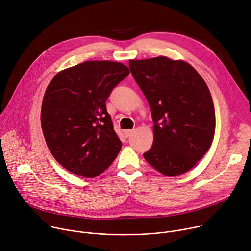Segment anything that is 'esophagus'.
Segmentation results:
<instances>
[{"label":"esophagus","instance_id":"esophagus-1","mask_svg":"<svg viewBox=\"0 0 251 251\" xmlns=\"http://www.w3.org/2000/svg\"><path fill=\"white\" fill-rule=\"evenodd\" d=\"M132 133H133V130H125L124 131V136L126 138H128V137H130L132 135Z\"/></svg>","mask_w":251,"mask_h":251}]
</instances>
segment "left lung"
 <instances>
[{
  "mask_svg": "<svg viewBox=\"0 0 251 251\" xmlns=\"http://www.w3.org/2000/svg\"><path fill=\"white\" fill-rule=\"evenodd\" d=\"M154 121V142L145 160L165 176L191 170L209 149L216 130L210 92L188 62L159 56L129 60Z\"/></svg>",
  "mask_w": 251,
  "mask_h": 251,
  "instance_id": "8db88e82",
  "label": "left lung"
}]
</instances>
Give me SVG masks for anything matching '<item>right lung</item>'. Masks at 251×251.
I'll list each match as a JSON object with an SVG mask.
<instances>
[{
	"label": "right lung",
	"mask_w": 251,
	"mask_h": 251,
	"mask_svg": "<svg viewBox=\"0 0 251 251\" xmlns=\"http://www.w3.org/2000/svg\"><path fill=\"white\" fill-rule=\"evenodd\" d=\"M129 74L123 63L91 60L61 70L49 84L42 128L50 153L69 172L94 177L117 157L122 143L105 102Z\"/></svg>",
	"instance_id": "1"
}]
</instances>
